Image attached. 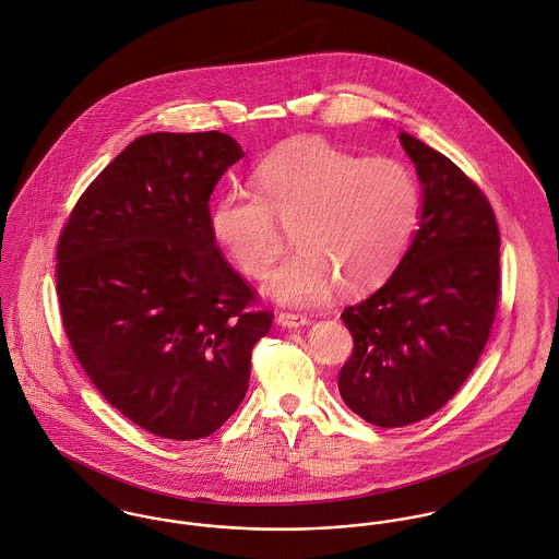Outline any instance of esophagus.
I'll return each mask as SVG.
<instances>
[{
    "label": "esophagus",
    "instance_id": "34e87169",
    "mask_svg": "<svg viewBox=\"0 0 559 559\" xmlns=\"http://www.w3.org/2000/svg\"><path fill=\"white\" fill-rule=\"evenodd\" d=\"M278 323L285 325V328H300V325H307L309 323V317L305 312H289V310H283L278 312Z\"/></svg>",
    "mask_w": 559,
    "mask_h": 559
}]
</instances>
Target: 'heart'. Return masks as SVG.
Instances as JSON below:
<instances>
[{"mask_svg":"<svg viewBox=\"0 0 559 559\" xmlns=\"http://www.w3.org/2000/svg\"><path fill=\"white\" fill-rule=\"evenodd\" d=\"M257 190H229L212 207V231L234 263L261 278L285 247L298 245L270 276L267 292L292 305L323 300L334 283L358 294L401 263L420 214L407 165L365 158L323 139H298L254 167Z\"/></svg>","mask_w":559,"mask_h":559,"instance_id":"1","label":"heart"}]
</instances>
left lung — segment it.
I'll return each mask as SVG.
<instances>
[{
	"mask_svg": "<svg viewBox=\"0 0 559 559\" xmlns=\"http://www.w3.org/2000/svg\"><path fill=\"white\" fill-rule=\"evenodd\" d=\"M399 139L425 187L420 229L385 285L341 314L354 352L338 392L381 429L420 423L459 392L491 336L501 289L485 192L441 152Z\"/></svg>",
	"mask_w": 559,
	"mask_h": 559,
	"instance_id": "obj_1",
	"label": "left lung"
}]
</instances>
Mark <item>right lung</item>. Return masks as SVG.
I'll list each match as a JSON object with an SVG mask.
<instances>
[{
    "instance_id": "obj_1",
    "label": "right lung",
    "mask_w": 559,
    "mask_h": 559,
    "mask_svg": "<svg viewBox=\"0 0 559 559\" xmlns=\"http://www.w3.org/2000/svg\"><path fill=\"white\" fill-rule=\"evenodd\" d=\"M242 156L218 130L143 134L85 188L58 240L76 360L122 416L165 439L229 420L272 325L212 231L210 194Z\"/></svg>"
}]
</instances>
